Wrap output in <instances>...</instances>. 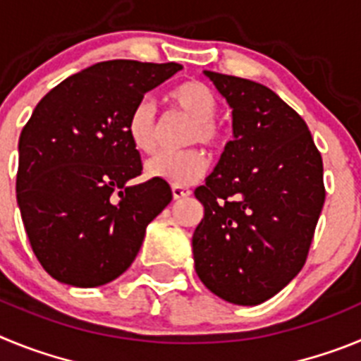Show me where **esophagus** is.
Here are the masks:
<instances>
[{"label": "esophagus", "instance_id": "obj_1", "mask_svg": "<svg viewBox=\"0 0 361 361\" xmlns=\"http://www.w3.org/2000/svg\"><path fill=\"white\" fill-rule=\"evenodd\" d=\"M171 191H173V199L180 200V199H188L191 195V191L184 186H171Z\"/></svg>", "mask_w": 361, "mask_h": 361}]
</instances>
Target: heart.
<instances>
[{"mask_svg": "<svg viewBox=\"0 0 361 361\" xmlns=\"http://www.w3.org/2000/svg\"><path fill=\"white\" fill-rule=\"evenodd\" d=\"M168 101L177 110L186 114L193 124L188 130V145H200L219 148L222 145V130L215 123L216 95L208 85L200 81H184L173 86L168 94ZM128 137L133 148L141 153H152L159 145L157 108L149 99L137 103L128 117ZM208 170V157L199 148L183 152H162L149 159L145 171L149 178L164 180L171 186H190L197 183Z\"/></svg>", "mask_w": 361, "mask_h": 361, "instance_id": "obj_1", "label": "heart"}]
</instances>
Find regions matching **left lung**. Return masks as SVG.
I'll list each match as a JSON object with an SVG mask.
<instances>
[{"label":"left lung","instance_id":"left-lung-1","mask_svg":"<svg viewBox=\"0 0 361 361\" xmlns=\"http://www.w3.org/2000/svg\"><path fill=\"white\" fill-rule=\"evenodd\" d=\"M233 114L226 145L195 190V271L226 302L262 304L300 273L325 200L324 164L302 117L267 86L204 70Z\"/></svg>","mask_w":361,"mask_h":361}]
</instances>
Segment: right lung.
Here are the masks:
<instances>
[{
    "label": "right lung",
    "mask_w": 361,
    "mask_h": 361,
    "mask_svg": "<svg viewBox=\"0 0 361 361\" xmlns=\"http://www.w3.org/2000/svg\"><path fill=\"white\" fill-rule=\"evenodd\" d=\"M177 63L103 61L37 103L19 135L18 206L32 251L57 282L97 288L132 266L146 226L170 204L164 180L141 175L128 117Z\"/></svg>",
    "instance_id": "add662e5"
}]
</instances>
